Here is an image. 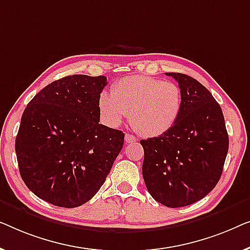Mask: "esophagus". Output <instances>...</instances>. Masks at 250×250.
Here are the masks:
<instances>
[{
  "instance_id": "1",
  "label": "esophagus",
  "mask_w": 250,
  "mask_h": 250,
  "mask_svg": "<svg viewBox=\"0 0 250 250\" xmlns=\"http://www.w3.org/2000/svg\"><path fill=\"white\" fill-rule=\"evenodd\" d=\"M136 137H133L132 135H129V133H125V142L128 144H131V143H135L136 142Z\"/></svg>"
}]
</instances>
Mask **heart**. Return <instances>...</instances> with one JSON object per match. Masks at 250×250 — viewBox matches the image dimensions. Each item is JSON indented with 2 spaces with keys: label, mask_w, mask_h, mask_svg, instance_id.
<instances>
[{
  "label": "heart",
  "mask_w": 250,
  "mask_h": 250,
  "mask_svg": "<svg viewBox=\"0 0 250 250\" xmlns=\"http://www.w3.org/2000/svg\"><path fill=\"white\" fill-rule=\"evenodd\" d=\"M100 112L111 126H118L130 114L137 132L159 137L173 128L180 118L184 96L179 85L149 76H130L112 86L111 95L100 96Z\"/></svg>",
  "instance_id": "1"
}]
</instances>
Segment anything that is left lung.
<instances>
[{
  "label": "left lung",
  "instance_id": "1",
  "mask_svg": "<svg viewBox=\"0 0 250 250\" xmlns=\"http://www.w3.org/2000/svg\"><path fill=\"white\" fill-rule=\"evenodd\" d=\"M184 96L180 118L164 135L140 140L147 190L164 206H188L212 191L222 174L229 136L219 103L199 82L165 72Z\"/></svg>",
  "mask_w": 250,
  "mask_h": 250
}]
</instances>
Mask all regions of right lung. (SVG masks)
Segmentation results:
<instances>
[{
  "mask_svg": "<svg viewBox=\"0 0 250 250\" xmlns=\"http://www.w3.org/2000/svg\"><path fill=\"white\" fill-rule=\"evenodd\" d=\"M106 77L73 75L44 87L24 108L16 138L22 180L55 206L73 208L100 190L125 133L100 125Z\"/></svg>",
  "mask_w": 250,
  "mask_h": 250,
  "instance_id": "obj_1",
  "label": "right lung"
}]
</instances>
